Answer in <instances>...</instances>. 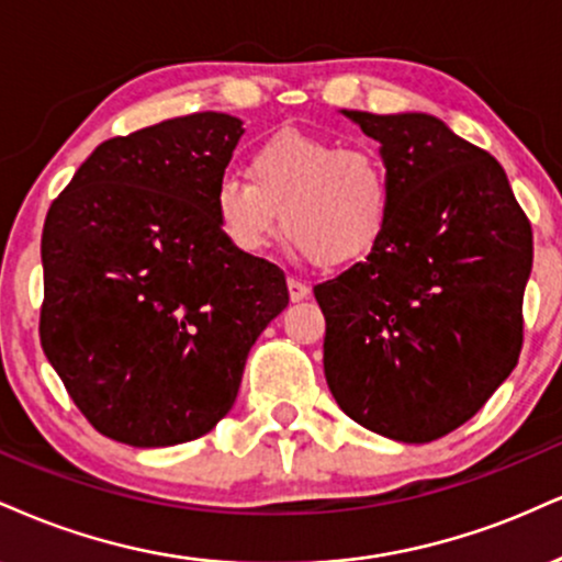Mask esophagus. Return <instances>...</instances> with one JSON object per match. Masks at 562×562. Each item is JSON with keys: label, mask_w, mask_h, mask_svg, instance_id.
Listing matches in <instances>:
<instances>
[{"label": "esophagus", "mask_w": 562, "mask_h": 562, "mask_svg": "<svg viewBox=\"0 0 562 562\" xmlns=\"http://www.w3.org/2000/svg\"><path fill=\"white\" fill-rule=\"evenodd\" d=\"M288 290H290V301L293 303H299L311 295V288L306 282H301L299 277H288Z\"/></svg>", "instance_id": "1"}]
</instances>
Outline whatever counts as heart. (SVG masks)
Instances as JSON below:
<instances>
[{
	"label": "heart",
	"instance_id": "b5f03b06",
	"mask_svg": "<svg viewBox=\"0 0 562 562\" xmlns=\"http://www.w3.org/2000/svg\"><path fill=\"white\" fill-rule=\"evenodd\" d=\"M214 214L240 251H267L285 227L303 256L337 267L382 243L392 220V180L374 148L282 131L254 148L248 178L225 175L216 182Z\"/></svg>",
	"mask_w": 562,
	"mask_h": 562
}]
</instances>
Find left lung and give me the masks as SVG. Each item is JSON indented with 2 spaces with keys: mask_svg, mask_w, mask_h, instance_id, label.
I'll return each mask as SVG.
<instances>
[{
  "mask_svg": "<svg viewBox=\"0 0 562 562\" xmlns=\"http://www.w3.org/2000/svg\"><path fill=\"white\" fill-rule=\"evenodd\" d=\"M392 180L380 246L314 288L324 376L353 422L431 442L469 422L516 369L531 225L495 157L424 112L342 110Z\"/></svg>",
  "mask_w": 562,
  "mask_h": 562,
  "instance_id": "1",
  "label": "left lung"
}]
</instances>
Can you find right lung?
I'll list each match as a JSON object with an SVG mask.
<instances>
[{"mask_svg":"<svg viewBox=\"0 0 562 562\" xmlns=\"http://www.w3.org/2000/svg\"><path fill=\"white\" fill-rule=\"evenodd\" d=\"M243 135L195 112L93 148L44 222L42 348L72 403L133 448L191 442L233 408L285 274L214 214Z\"/></svg>","mask_w":562,"mask_h":562,"instance_id":"add662e5","label":"right lung"}]
</instances>
